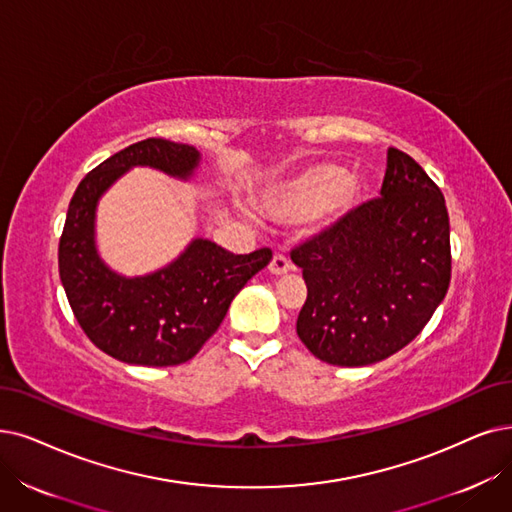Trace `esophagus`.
Segmentation results:
<instances>
[{
    "label": "esophagus",
    "mask_w": 512,
    "mask_h": 512,
    "mask_svg": "<svg viewBox=\"0 0 512 512\" xmlns=\"http://www.w3.org/2000/svg\"><path fill=\"white\" fill-rule=\"evenodd\" d=\"M290 269H292V264H290V260L285 258L283 254H275V256L271 258L269 271H271L273 275H285V273H290Z\"/></svg>",
    "instance_id": "34e87169"
}]
</instances>
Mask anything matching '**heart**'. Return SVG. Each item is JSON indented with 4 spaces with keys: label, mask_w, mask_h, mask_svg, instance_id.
Here are the masks:
<instances>
[{
    "label": "heart",
    "mask_w": 512,
    "mask_h": 512,
    "mask_svg": "<svg viewBox=\"0 0 512 512\" xmlns=\"http://www.w3.org/2000/svg\"><path fill=\"white\" fill-rule=\"evenodd\" d=\"M363 193V182L349 180V172L342 166L325 163L271 191L264 197V206L279 220H298L325 208H353Z\"/></svg>",
    "instance_id": "heart-1"
}]
</instances>
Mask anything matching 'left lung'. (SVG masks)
<instances>
[{
	"label": "left lung",
	"instance_id": "1",
	"mask_svg": "<svg viewBox=\"0 0 512 512\" xmlns=\"http://www.w3.org/2000/svg\"><path fill=\"white\" fill-rule=\"evenodd\" d=\"M306 281L296 321L317 359L359 367L410 344L452 279L445 197L420 163L391 147L380 197L290 252Z\"/></svg>",
	"mask_w": 512,
	"mask_h": 512
}]
</instances>
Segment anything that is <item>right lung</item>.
<instances>
[{"label":"right lung","mask_w":512,"mask_h":512,"mask_svg":"<svg viewBox=\"0 0 512 512\" xmlns=\"http://www.w3.org/2000/svg\"><path fill=\"white\" fill-rule=\"evenodd\" d=\"M197 161L195 147L140 140L88 172L69 203L58 243L60 281L81 330L113 359L145 367L189 361L218 330L235 294L273 258L269 248L233 254L195 239L168 269L149 277H119L100 262L94 210L111 182L132 166L187 178Z\"/></svg>","instance_id":"1"}]
</instances>
